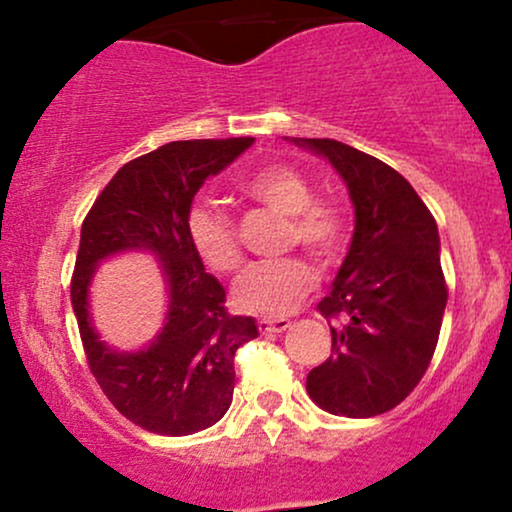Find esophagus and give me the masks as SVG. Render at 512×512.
<instances>
[{"label":"esophagus","instance_id":"obj_1","mask_svg":"<svg viewBox=\"0 0 512 512\" xmlns=\"http://www.w3.org/2000/svg\"><path fill=\"white\" fill-rule=\"evenodd\" d=\"M257 327H260L262 334H281L286 332L291 327V320L289 317H262L260 322H257Z\"/></svg>","mask_w":512,"mask_h":512}]
</instances>
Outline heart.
<instances>
[{"label":"heart","mask_w":512,"mask_h":512,"mask_svg":"<svg viewBox=\"0 0 512 512\" xmlns=\"http://www.w3.org/2000/svg\"><path fill=\"white\" fill-rule=\"evenodd\" d=\"M243 190L257 202L289 216L286 243L301 245L317 262H332L342 250V214L325 199H315L313 187L291 166H269L245 178ZM187 238L214 272H236L243 262L236 228L221 209L197 204L187 214ZM315 274L301 257L255 262L236 284V301L255 315H284L310 293Z\"/></svg>","instance_id":"1"}]
</instances>
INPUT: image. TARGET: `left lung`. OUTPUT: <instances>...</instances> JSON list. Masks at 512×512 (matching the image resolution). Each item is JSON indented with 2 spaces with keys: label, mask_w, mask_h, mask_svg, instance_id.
<instances>
[{
  "label": "left lung",
  "mask_w": 512,
  "mask_h": 512,
  "mask_svg": "<svg viewBox=\"0 0 512 512\" xmlns=\"http://www.w3.org/2000/svg\"><path fill=\"white\" fill-rule=\"evenodd\" d=\"M327 158L349 190L356 226L332 291L317 303L330 320L332 356L305 390L320 409L368 419L395 409L424 378L436 351L448 286L436 219L395 168L334 139H298Z\"/></svg>",
  "instance_id": "8db88e82"
}]
</instances>
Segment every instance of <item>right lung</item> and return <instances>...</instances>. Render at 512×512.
Here are the masks:
<instances>
[{
    "mask_svg": "<svg viewBox=\"0 0 512 512\" xmlns=\"http://www.w3.org/2000/svg\"><path fill=\"white\" fill-rule=\"evenodd\" d=\"M252 142L233 137L158 146L117 170L81 226L72 308L88 366L115 409L158 436H190L214 426L233 402L238 346L260 334L255 317L226 313V291L187 238L199 187ZM122 251L154 254L169 291L164 327L139 352L105 345L87 301L95 269Z\"/></svg>",
    "mask_w": 512,
    "mask_h": 512,
    "instance_id": "1",
    "label": "right lung"
}]
</instances>
